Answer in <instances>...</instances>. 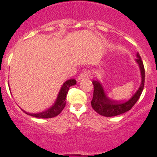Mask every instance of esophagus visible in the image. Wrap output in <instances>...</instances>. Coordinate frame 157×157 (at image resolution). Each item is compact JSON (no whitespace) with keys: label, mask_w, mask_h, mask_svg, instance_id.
Here are the masks:
<instances>
[{"label":"esophagus","mask_w":157,"mask_h":157,"mask_svg":"<svg viewBox=\"0 0 157 157\" xmlns=\"http://www.w3.org/2000/svg\"><path fill=\"white\" fill-rule=\"evenodd\" d=\"M92 77L91 76V71L90 70H84L78 76L79 81H82V80H86V79H90Z\"/></svg>","instance_id":"esophagus-1"}]
</instances>
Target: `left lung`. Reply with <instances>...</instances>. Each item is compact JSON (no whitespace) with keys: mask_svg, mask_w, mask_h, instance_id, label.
<instances>
[{"mask_svg":"<svg viewBox=\"0 0 157 157\" xmlns=\"http://www.w3.org/2000/svg\"><path fill=\"white\" fill-rule=\"evenodd\" d=\"M137 57L138 59H136V61L139 63L141 71L142 83L138 91L129 101L125 103H118L117 101L111 100L105 94L101 84L97 81H93L94 95L91 101V106L97 113L107 117L118 116L129 111L137 103V101L139 100L142 92L144 90V82H145V69H144V63L142 61L141 57L139 53L137 54Z\"/></svg>","mask_w":157,"mask_h":157,"instance_id":"8db88e82","label":"left lung"}]
</instances>
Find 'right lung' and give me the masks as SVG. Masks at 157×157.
I'll list each match as a JSON object with an SVG mask.
<instances>
[{
  "instance_id": "1",
  "label": "right lung",
  "mask_w": 157,
  "mask_h": 157,
  "mask_svg": "<svg viewBox=\"0 0 157 157\" xmlns=\"http://www.w3.org/2000/svg\"><path fill=\"white\" fill-rule=\"evenodd\" d=\"M76 80L74 79H71V80H68L63 85L61 90H60V92H59V95H58V98H57V100L55 102L52 107L49 108L48 110H46L45 112H40V113H37V114H31V113H27V114L30 115V116H33L34 117H37V118H44V119H46V118H52V117H57L58 115L60 114V112L63 110L64 107L66 106V97L67 94V92H68L69 88L71 87V86H74L76 85Z\"/></svg>"
}]
</instances>
